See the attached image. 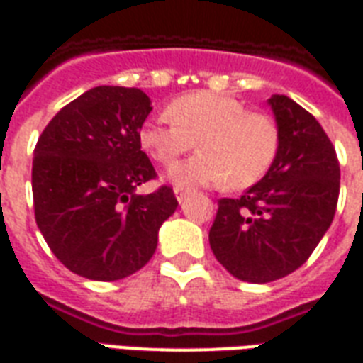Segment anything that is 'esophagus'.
Wrapping results in <instances>:
<instances>
[{
  "label": "esophagus",
  "instance_id": "34e87169",
  "mask_svg": "<svg viewBox=\"0 0 363 363\" xmlns=\"http://www.w3.org/2000/svg\"><path fill=\"white\" fill-rule=\"evenodd\" d=\"M190 194L189 189H182V186H174V196H177V200L179 202H184L186 200V196Z\"/></svg>",
  "mask_w": 363,
  "mask_h": 363
}]
</instances>
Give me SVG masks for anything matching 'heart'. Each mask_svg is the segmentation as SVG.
Returning a JSON list of instances; mask_svg holds the SVG:
<instances>
[{
    "label": "heart",
    "mask_w": 363,
    "mask_h": 363,
    "mask_svg": "<svg viewBox=\"0 0 363 363\" xmlns=\"http://www.w3.org/2000/svg\"><path fill=\"white\" fill-rule=\"evenodd\" d=\"M167 115L171 120L165 115L147 119L138 130V142L161 165L173 163L196 142L200 152L167 171L177 186L229 181L233 189H246L265 177L277 157V123L269 115L248 111L230 96L186 94L169 104Z\"/></svg>",
    "instance_id": "b5f03b06"
}]
</instances>
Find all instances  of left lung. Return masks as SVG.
<instances>
[{"mask_svg":"<svg viewBox=\"0 0 363 363\" xmlns=\"http://www.w3.org/2000/svg\"><path fill=\"white\" fill-rule=\"evenodd\" d=\"M281 144L265 177L240 198H221L209 246L230 275L271 283L296 271L331 227L340 189L335 147L315 117L273 94Z\"/></svg>","mask_w":363,"mask_h":363,"instance_id":"left-lung-1","label":"left lung"}]
</instances>
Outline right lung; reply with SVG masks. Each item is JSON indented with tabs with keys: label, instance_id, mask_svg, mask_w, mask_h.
<instances>
[{
	"label": "right lung",
	"instance_id": "right-lung-1",
	"mask_svg": "<svg viewBox=\"0 0 363 363\" xmlns=\"http://www.w3.org/2000/svg\"><path fill=\"white\" fill-rule=\"evenodd\" d=\"M152 101L138 88L96 86L59 111L32 161L34 216L61 264L92 281H119L150 262L173 189L134 194L155 179L138 130Z\"/></svg>",
	"mask_w": 363,
	"mask_h": 363
}]
</instances>
